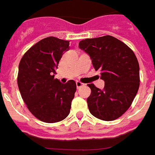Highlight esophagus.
Here are the masks:
<instances>
[{
	"label": "esophagus",
	"mask_w": 155,
	"mask_h": 155,
	"mask_svg": "<svg viewBox=\"0 0 155 155\" xmlns=\"http://www.w3.org/2000/svg\"><path fill=\"white\" fill-rule=\"evenodd\" d=\"M76 85H77V88H81V87H83L84 84H83V83L79 82V81H77V82H76Z\"/></svg>",
	"instance_id": "esophagus-1"
}]
</instances>
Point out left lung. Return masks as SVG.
Returning <instances> with one entry per match:
<instances>
[{
    "label": "left lung",
    "instance_id": "8db88e82",
    "mask_svg": "<svg viewBox=\"0 0 155 155\" xmlns=\"http://www.w3.org/2000/svg\"><path fill=\"white\" fill-rule=\"evenodd\" d=\"M79 48L90 55L93 67L104 81L103 90L88 84L89 111L102 120H116L128 110L139 88L136 55L126 44L110 35L83 39Z\"/></svg>",
    "mask_w": 155,
    "mask_h": 155
}]
</instances>
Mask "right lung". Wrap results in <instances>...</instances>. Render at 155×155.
<instances>
[{"label":"right lung","mask_w":155,"mask_h":155,"mask_svg":"<svg viewBox=\"0 0 155 155\" xmlns=\"http://www.w3.org/2000/svg\"><path fill=\"white\" fill-rule=\"evenodd\" d=\"M69 48V41L48 37L28 50L19 63L18 85L22 100L37 119L46 123L61 121L70 113L75 81L63 84L54 78L60 60Z\"/></svg>","instance_id":"obj_1"}]
</instances>
